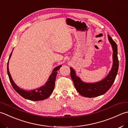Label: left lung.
I'll list each match as a JSON object with an SVG mask.
<instances>
[{"label":"left lung","mask_w":128,"mask_h":128,"mask_svg":"<svg viewBox=\"0 0 128 128\" xmlns=\"http://www.w3.org/2000/svg\"><path fill=\"white\" fill-rule=\"evenodd\" d=\"M108 38L113 49V65L110 72L103 80L95 83L84 82L77 76L74 70L70 67V74L76 89L83 97L92 98L104 94L110 89L115 80L119 67L118 49L116 44L110 36L108 35Z\"/></svg>","instance_id":"8db88e82"}]
</instances>
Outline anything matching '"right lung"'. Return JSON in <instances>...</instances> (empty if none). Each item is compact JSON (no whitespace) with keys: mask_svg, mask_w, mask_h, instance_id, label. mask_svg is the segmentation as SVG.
Returning a JSON list of instances; mask_svg holds the SVG:
<instances>
[{"mask_svg":"<svg viewBox=\"0 0 128 128\" xmlns=\"http://www.w3.org/2000/svg\"><path fill=\"white\" fill-rule=\"evenodd\" d=\"M12 52L10 54L9 60L7 64V72L9 78L10 82L11 83L13 88H14L15 91H16L18 93H19L21 96H22L23 98L26 99V100H28L32 101L42 100L49 97L50 96L51 94V93H52L54 90V83H55V80L56 78V75L57 74V71L60 68L62 65H59V66L54 68L52 71V74L48 77V81L46 82L45 84H44L40 88H36V89L33 90H24L22 89V88H20L15 84L9 72V59L10 57H11V56L12 54Z\"/></svg>","mask_w":128,"mask_h":128,"instance_id":"1","label":"right lung"}]
</instances>
